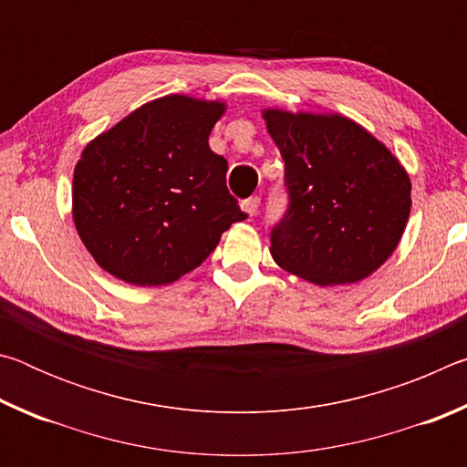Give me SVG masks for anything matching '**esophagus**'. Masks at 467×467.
<instances>
[{
  "label": "esophagus",
  "mask_w": 467,
  "mask_h": 467,
  "mask_svg": "<svg viewBox=\"0 0 467 467\" xmlns=\"http://www.w3.org/2000/svg\"><path fill=\"white\" fill-rule=\"evenodd\" d=\"M259 197L257 195H251V197H247V200H243L241 202V208H243V212L244 214H249V216H255L257 214V208H259Z\"/></svg>",
  "instance_id": "1"
}]
</instances>
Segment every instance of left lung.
<instances>
[{
  "mask_svg": "<svg viewBox=\"0 0 467 467\" xmlns=\"http://www.w3.org/2000/svg\"><path fill=\"white\" fill-rule=\"evenodd\" d=\"M262 115L286 164L290 193L286 216L272 231L274 262L317 286L368 278L406 231L408 171L350 117L286 109Z\"/></svg>",
  "mask_w": 467,
  "mask_h": 467,
  "instance_id": "8db88e82",
  "label": "left lung"
}]
</instances>
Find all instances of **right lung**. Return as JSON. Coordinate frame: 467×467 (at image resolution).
<instances>
[{"label": "right lung", "mask_w": 467, "mask_h": 467, "mask_svg": "<svg viewBox=\"0 0 467 467\" xmlns=\"http://www.w3.org/2000/svg\"><path fill=\"white\" fill-rule=\"evenodd\" d=\"M224 113V100L167 94L86 144L72 218L102 270L133 286L172 284L247 218L226 189V161L208 144Z\"/></svg>", "instance_id": "add662e5"}]
</instances>
